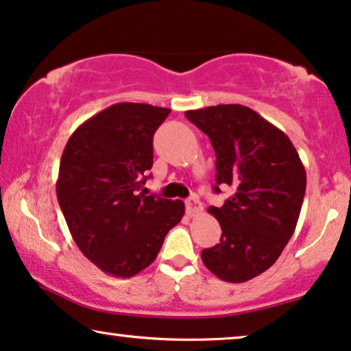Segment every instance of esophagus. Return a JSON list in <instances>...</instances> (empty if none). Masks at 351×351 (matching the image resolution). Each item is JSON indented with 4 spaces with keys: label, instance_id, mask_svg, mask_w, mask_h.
I'll return each instance as SVG.
<instances>
[{
    "label": "esophagus",
    "instance_id": "1",
    "mask_svg": "<svg viewBox=\"0 0 351 351\" xmlns=\"http://www.w3.org/2000/svg\"><path fill=\"white\" fill-rule=\"evenodd\" d=\"M186 212H188L189 217H197V215L202 212V202L195 197V195H193V197H188L186 199Z\"/></svg>",
    "mask_w": 351,
    "mask_h": 351
}]
</instances>
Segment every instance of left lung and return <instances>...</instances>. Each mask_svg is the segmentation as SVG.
Masks as SVG:
<instances>
[{
	"label": "left lung",
	"mask_w": 351,
	"mask_h": 351,
	"mask_svg": "<svg viewBox=\"0 0 351 351\" xmlns=\"http://www.w3.org/2000/svg\"><path fill=\"white\" fill-rule=\"evenodd\" d=\"M184 115L213 146V191L232 189L221 207H208L223 234L219 244L202 250V261L223 281L245 282L274 265L295 231L305 167L287 134L249 107L219 104Z\"/></svg>",
	"instance_id": "1"
}]
</instances>
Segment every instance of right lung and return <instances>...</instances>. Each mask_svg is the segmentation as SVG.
<instances>
[{"label":"right lung","mask_w":351,"mask_h":351,"mask_svg":"<svg viewBox=\"0 0 351 351\" xmlns=\"http://www.w3.org/2000/svg\"><path fill=\"white\" fill-rule=\"evenodd\" d=\"M165 107L119 102L75 130L60 157L56 193L75 244L110 276L147 268L167 232L181 221L183 200L139 193L152 168V138Z\"/></svg>","instance_id":"obj_1"}]
</instances>
